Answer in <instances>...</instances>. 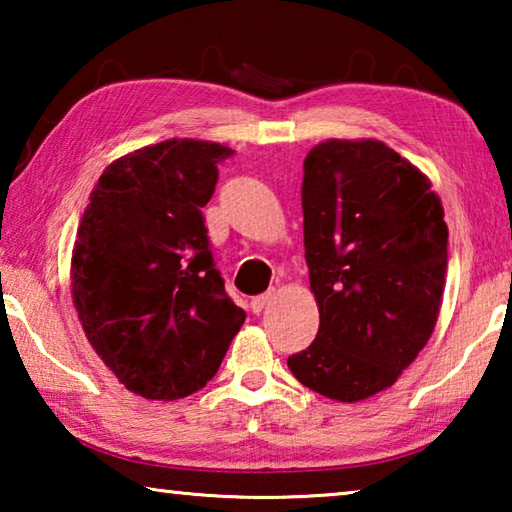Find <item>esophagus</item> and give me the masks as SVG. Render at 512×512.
<instances>
[{
	"label": "esophagus",
	"mask_w": 512,
	"mask_h": 512,
	"mask_svg": "<svg viewBox=\"0 0 512 512\" xmlns=\"http://www.w3.org/2000/svg\"><path fill=\"white\" fill-rule=\"evenodd\" d=\"M271 298H273V293L266 291V293H262V296H255L253 300H250V309H253V314H259V311H262L268 302H271Z\"/></svg>",
	"instance_id": "1"
}]
</instances>
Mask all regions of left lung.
<instances>
[{
    "label": "left lung",
    "mask_w": 512,
    "mask_h": 512,
    "mask_svg": "<svg viewBox=\"0 0 512 512\" xmlns=\"http://www.w3.org/2000/svg\"><path fill=\"white\" fill-rule=\"evenodd\" d=\"M302 178L305 259L320 325L291 354L300 384L339 402L393 386L436 327L447 275L443 205L379 140H327Z\"/></svg>",
    "instance_id": "left-lung-1"
}]
</instances>
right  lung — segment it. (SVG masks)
Wrapping results in <instances>:
<instances>
[{
    "mask_svg": "<svg viewBox=\"0 0 512 512\" xmlns=\"http://www.w3.org/2000/svg\"><path fill=\"white\" fill-rule=\"evenodd\" d=\"M232 153L201 140L144 146L101 173L83 212L74 307L101 361L146 400L201 391L246 320L225 293L201 210Z\"/></svg>",
    "mask_w": 512,
    "mask_h": 512,
    "instance_id": "right-lung-1",
    "label": "right lung"
}]
</instances>
